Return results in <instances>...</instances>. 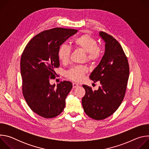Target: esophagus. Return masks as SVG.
<instances>
[{"label":"esophagus","instance_id":"1","mask_svg":"<svg viewBox=\"0 0 149 149\" xmlns=\"http://www.w3.org/2000/svg\"><path fill=\"white\" fill-rule=\"evenodd\" d=\"M72 87H73V88H76L79 87L78 84H77V83H75V82L72 83Z\"/></svg>","mask_w":149,"mask_h":149}]
</instances>
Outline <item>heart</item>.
<instances>
[{
  "label": "heart",
  "instance_id": "b5f03b06",
  "mask_svg": "<svg viewBox=\"0 0 149 149\" xmlns=\"http://www.w3.org/2000/svg\"><path fill=\"white\" fill-rule=\"evenodd\" d=\"M74 47L86 53V60L94 62L98 61L101 55V49L97 46V40L88 34H84L77 38L73 42ZM71 54L70 48L62 44L59 48L58 56L59 61L66 63L70 60ZM87 72V69L84 66H78L71 68L67 73V77L74 81H80L82 79L85 74Z\"/></svg>",
  "mask_w": 149,
  "mask_h": 149
}]
</instances>
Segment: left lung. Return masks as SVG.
<instances>
[{"label":"left lung","instance_id":"8db88e82","mask_svg":"<svg viewBox=\"0 0 149 149\" xmlns=\"http://www.w3.org/2000/svg\"><path fill=\"white\" fill-rule=\"evenodd\" d=\"M105 42L104 54L90 78L100 86L97 90L83 85L86 94L82 98L85 113L97 120L112 115L122 102L129 77L128 60L119 42L112 36L100 32Z\"/></svg>","mask_w":149,"mask_h":149}]
</instances>
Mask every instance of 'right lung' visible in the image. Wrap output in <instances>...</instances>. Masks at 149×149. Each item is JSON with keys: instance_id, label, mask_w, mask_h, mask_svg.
<instances>
[{"instance_id": "1", "label": "right lung", "mask_w": 149, "mask_h": 149, "mask_svg": "<svg viewBox=\"0 0 149 149\" xmlns=\"http://www.w3.org/2000/svg\"><path fill=\"white\" fill-rule=\"evenodd\" d=\"M77 30L55 28L34 36L26 46L20 59L22 91L31 109L46 118L60 114L65 98L72 88L70 81L51 85L55 69L59 67L58 51L60 46Z\"/></svg>"}]
</instances>
